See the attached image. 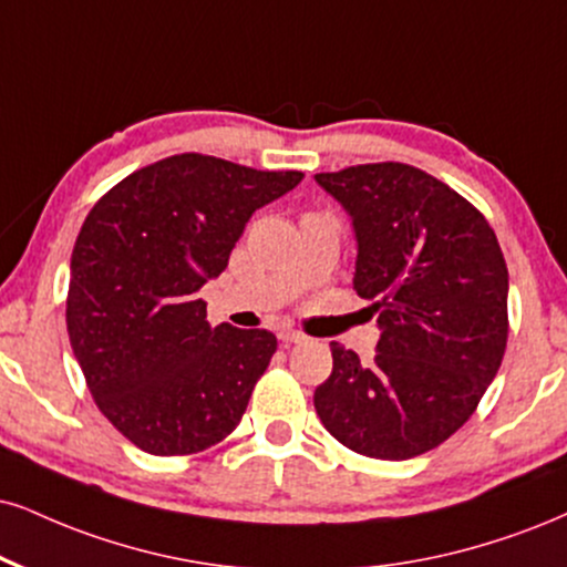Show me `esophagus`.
<instances>
[{
    "mask_svg": "<svg viewBox=\"0 0 567 567\" xmlns=\"http://www.w3.org/2000/svg\"><path fill=\"white\" fill-rule=\"evenodd\" d=\"M278 339H281V344H284V347L302 344V341H305V333H299V331H281V333H278Z\"/></svg>",
    "mask_w": 567,
    "mask_h": 567,
    "instance_id": "obj_1",
    "label": "esophagus"
}]
</instances>
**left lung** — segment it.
<instances>
[{
	"label": "left lung",
	"mask_w": 567,
	"mask_h": 567,
	"mask_svg": "<svg viewBox=\"0 0 567 567\" xmlns=\"http://www.w3.org/2000/svg\"><path fill=\"white\" fill-rule=\"evenodd\" d=\"M358 239L354 291L373 299L381 339L360 362L331 341L316 389L320 423L352 452L408 460L463 425L507 347V265L484 215L404 163L318 173Z\"/></svg>",
	"instance_id": "left-lung-1"
}]
</instances>
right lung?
I'll return each instance as SVG.
<instances>
[{
	"instance_id": "1",
	"label": "right lung",
	"mask_w": 567,
	"mask_h": 567,
	"mask_svg": "<svg viewBox=\"0 0 567 567\" xmlns=\"http://www.w3.org/2000/svg\"><path fill=\"white\" fill-rule=\"evenodd\" d=\"M302 178L186 152L91 207L70 257L68 337L96 408L138 450L194 454L239 425L278 341L213 328L197 291L226 270L251 213Z\"/></svg>"
}]
</instances>
